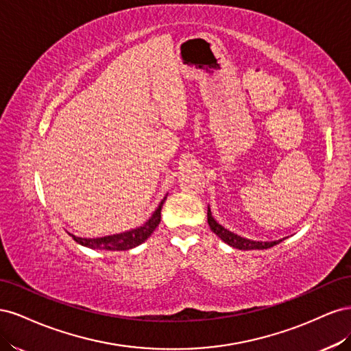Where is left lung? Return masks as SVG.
Wrapping results in <instances>:
<instances>
[{"mask_svg":"<svg viewBox=\"0 0 351 351\" xmlns=\"http://www.w3.org/2000/svg\"><path fill=\"white\" fill-rule=\"evenodd\" d=\"M208 224H209L210 230L214 231L221 240H224L227 244H230V246L240 249V250L269 249V247L275 246V244H278V243L282 241V240H277V241H253V240H249V239H243V237L234 234V232H231L227 228L219 226L218 222L214 218H212L209 208H208Z\"/></svg>","mask_w":351,"mask_h":351,"instance_id":"obj_1","label":"left lung"}]
</instances>
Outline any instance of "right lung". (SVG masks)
Masks as SVG:
<instances>
[{
  "label": "right lung",
  "mask_w": 351,
  "mask_h": 351,
  "mask_svg": "<svg viewBox=\"0 0 351 351\" xmlns=\"http://www.w3.org/2000/svg\"><path fill=\"white\" fill-rule=\"evenodd\" d=\"M165 202L164 200L159 204L158 209L154 212V215L149 218V221L145 222V226L134 228L132 231H125L121 232V234H114V236H107V237H99V239H80L70 234L74 241H77L82 246H86L90 249H105V250H129L132 247L139 246L147 237H151L155 228L159 226L161 222V209Z\"/></svg>",
  "instance_id": "1"
}]
</instances>
